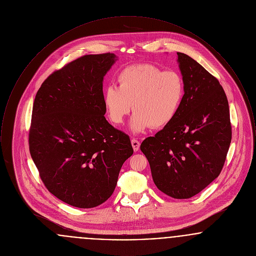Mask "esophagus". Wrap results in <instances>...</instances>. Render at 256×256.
<instances>
[{
	"label": "esophagus",
	"mask_w": 256,
	"mask_h": 256,
	"mask_svg": "<svg viewBox=\"0 0 256 256\" xmlns=\"http://www.w3.org/2000/svg\"><path fill=\"white\" fill-rule=\"evenodd\" d=\"M132 148H134V152H138L139 150V148H140V142L139 141H137L136 139H132Z\"/></svg>",
	"instance_id": "1"
}]
</instances>
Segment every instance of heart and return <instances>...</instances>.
I'll use <instances>...</instances> for the list:
<instances>
[{
    "mask_svg": "<svg viewBox=\"0 0 256 256\" xmlns=\"http://www.w3.org/2000/svg\"><path fill=\"white\" fill-rule=\"evenodd\" d=\"M118 87L106 86L102 102L110 121L121 124L134 106L130 120L134 134L169 124L178 114L184 97L180 74L143 63L124 68L117 76Z\"/></svg>",
    "mask_w": 256,
    "mask_h": 256,
    "instance_id": "obj_1",
    "label": "heart"
}]
</instances>
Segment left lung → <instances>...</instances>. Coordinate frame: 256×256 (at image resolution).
Returning <instances> with one entry per match:
<instances>
[{
	"mask_svg": "<svg viewBox=\"0 0 256 256\" xmlns=\"http://www.w3.org/2000/svg\"><path fill=\"white\" fill-rule=\"evenodd\" d=\"M184 97L172 122L140 148L154 182L174 198L198 194L219 176L232 142L228 102L219 80L195 60L178 52Z\"/></svg>",
	"mask_w": 256,
	"mask_h": 256,
	"instance_id": "8db88e82",
	"label": "left lung"
}]
</instances>
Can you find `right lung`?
I'll use <instances>...</instances> for the list:
<instances>
[{"label":"right lung","mask_w":256,"mask_h":256,"mask_svg":"<svg viewBox=\"0 0 256 256\" xmlns=\"http://www.w3.org/2000/svg\"><path fill=\"white\" fill-rule=\"evenodd\" d=\"M117 60L110 52L82 56L49 76L34 98L32 158L50 192L72 206L104 202L134 154L130 137L104 116V76Z\"/></svg>","instance_id":"right-lung-1"}]
</instances>
